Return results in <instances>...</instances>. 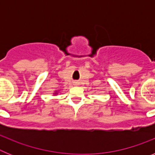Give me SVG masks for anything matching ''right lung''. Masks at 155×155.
Listing matches in <instances>:
<instances>
[{
	"instance_id": "obj_1",
	"label": "right lung",
	"mask_w": 155,
	"mask_h": 155,
	"mask_svg": "<svg viewBox=\"0 0 155 155\" xmlns=\"http://www.w3.org/2000/svg\"><path fill=\"white\" fill-rule=\"evenodd\" d=\"M54 94H57V91H55V92H54Z\"/></svg>"
}]
</instances>
